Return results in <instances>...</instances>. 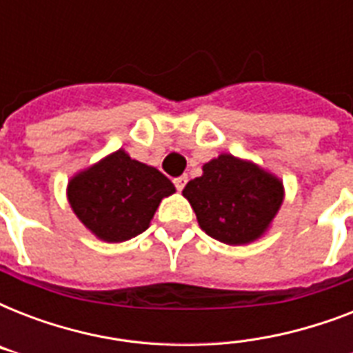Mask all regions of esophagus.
I'll return each mask as SVG.
<instances>
[{"label": "esophagus", "mask_w": 353, "mask_h": 353, "mask_svg": "<svg viewBox=\"0 0 353 353\" xmlns=\"http://www.w3.org/2000/svg\"><path fill=\"white\" fill-rule=\"evenodd\" d=\"M187 181H188V177H187V176L176 177V179H174V185H176L177 190H179V192H181L183 188H185V185H187Z\"/></svg>", "instance_id": "esophagus-1"}]
</instances>
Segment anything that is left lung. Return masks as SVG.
I'll list each match as a JSON object with an SVG mask.
<instances>
[{
  "label": "left lung",
  "instance_id": "1",
  "mask_svg": "<svg viewBox=\"0 0 353 353\" xmlns=\"http://www.w3.org/2000/svg\"><path fill=\"white\" fill-rule=\"evenodd\" d=\"M199 227L227 245H243L268 231L284 201V185L251 161L221 154L203 165V176L183 188Z\"/></svg>",
  "mask_w": 353,
  "mask_h": 353
}]
</instances>
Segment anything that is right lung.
Masks as SVG:
<instances>
[{
	"label": "right lung",
	"instance_id": "obj_1",
	"mask_svg": "<svg viewBox=\"0 0 353 353\" xmlns=\"http://www.w3.org/2000/svg\"><path fill=\"white\" fill-rule=\"evenodd\" d=\"M176 187L154 166L117 150L71 177L68 199L85 229L110 243L126 241L150 227L161 199Z\"/></svg>",
	"mask_w": 353,
	"mask_h": 353
}]
</instances>
